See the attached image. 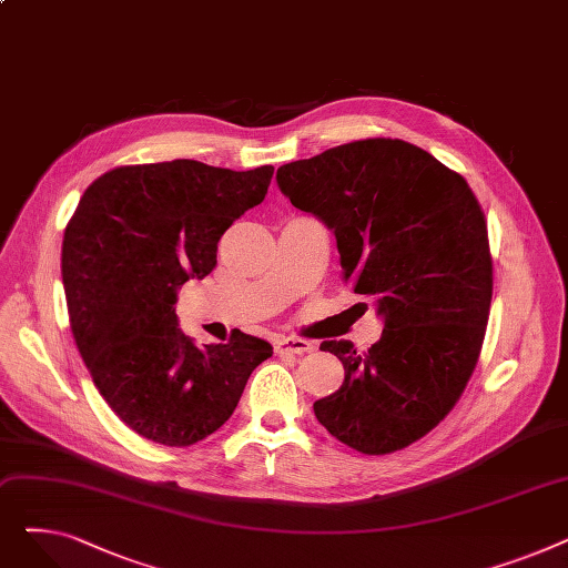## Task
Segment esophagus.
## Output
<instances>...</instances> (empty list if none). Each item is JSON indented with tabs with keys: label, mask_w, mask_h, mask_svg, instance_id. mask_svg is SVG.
<instances>
[{
	"label": "esophagus",
	"mask_w": 568,
	"mask_h": 568,
	"mask_svg": "<svg viewBox=\"0 0 568 568\" xmlns=\"http://www.w3.org/2000/svg\"><path fill=\"white\" fill-rule=\"evenodd\" d=\"M315 345L304 338H278L276 341V352H287V354H308L313 352Z\"/></svg>",
	"instance_id": "34e87169"
}]
</instances>
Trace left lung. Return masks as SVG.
I'll return each instance as SVG.
<instances>
[{
    "instance_id": "left-lung-1",
    "label": "left lung",
    "mask_w": 568,
    "mask_h": 568,
    "mask_svg": "<svg viewBox=\"0 0 568 568\" xmlns=\"http://www.w3.org/2000/svg\"><path fill=\"white\" fill-rule=\"evenodd\" d=\"M281 191L336 234L343 278L384 320L368 352L324 341L345 379L315 400L317 422L352 449L382 456L428 435L479 362L493 300L481 204L422 146L347 142L281 165Z\"/></svg>"
}]
</instances>
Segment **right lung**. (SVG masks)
I'll return each mask as SVG.
<instances>
[{"mask_svg": "<svg viewBox=\"0 0 568 568\" xmlns=\"http://www.w3.org/2000/svg\"><path fill=\"white\" fill-rule=\"evenodd\" d=\"M272 176V165L234 172L191 159L122 165L84 191L67 225L75 345L112 412L146 439L191 446L219 430L274 354L242 332L197 347L174 313L176 290L214 272L219 239L264 200Z\"/></svg>", "mask_w": 568, "mask_h": 568, "instance_id": "right-lung-1", "label": "right lung"}]
</instances>
